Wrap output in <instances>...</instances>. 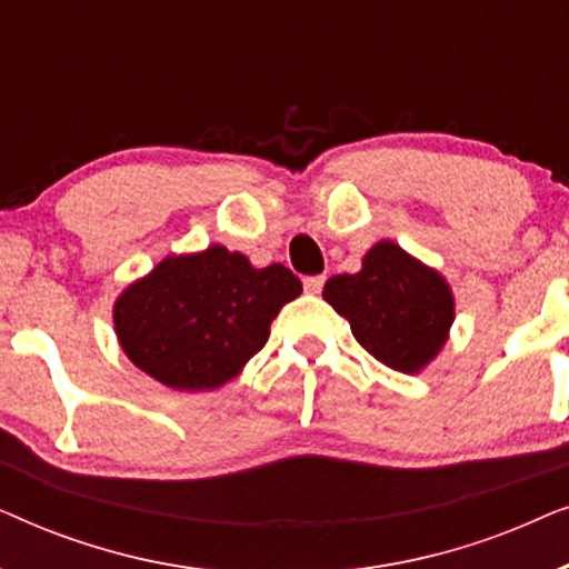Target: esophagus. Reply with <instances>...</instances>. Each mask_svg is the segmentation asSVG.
Wrapping results in <instances>:
<instances>
[{"instance_id": "esophagus-1", "label": "esophagus", "mask_w": 569, "mask_h": 569, "mask_svg": "<svg viewBox=\"0 0 569 569\" xmlns=\"http://www.w3.org/2000/svg\"><path fill=\"white\" fill-rule=\"evenodd\" d=\"M323 282H326V277H323V274H316V277H306V279H302V287H306V292L318 295V292L323 290Z\"/></svg>"}]
</instances>
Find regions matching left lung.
I'll list each match as a JSON object with an SVG mask.
<instances>
[{
    "label": "left lung",
    "instance_id": "obj_1",
    "mask_svg": "<svg viewBox=\"0 0 569 569\" xmlns=\"http://www.w3.org/2000/svg\"><path fill=\"white\" fill-rule=\"evenodd\" d=\"M323 300L347 318L355 339L378 362L407 376L438 357L456 316L453 292L440 271L393 240L372 246L357 274L331 277Z\"/></svg>",
    "mask_w": 569,
    "mask_h": 569
}]
</instances>
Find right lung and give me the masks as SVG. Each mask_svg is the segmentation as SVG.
Listing matches in <instances>:
<instances>
[{"mask_svg":"<svg viewBox=\"0 0 569 569\" xmlns=\"http://www.w3.org/2000/svg\"><path fill=\"white\" fill-rule=\"evenodd\" d=\"M302 292L282 263L253 269L243 253L209 246L168 256L113 306L119 345L147 376L176 391H212L267 345L284 302Z\"/></svg>","mask_w":569,"mask_h":569,"instance_id":"add662e5","label":"right lung"}]
</instances>
